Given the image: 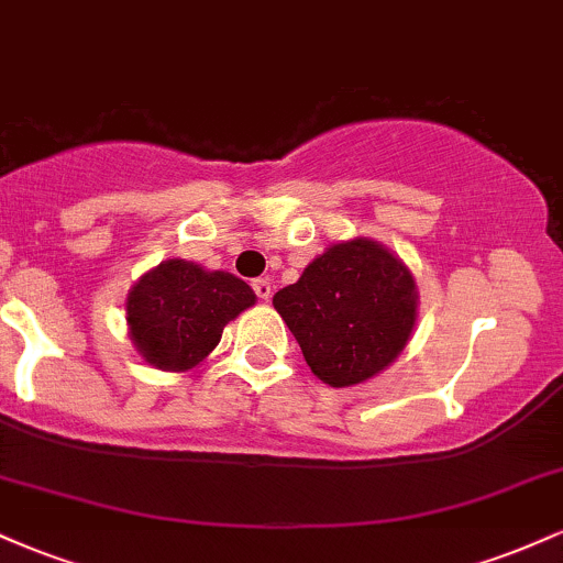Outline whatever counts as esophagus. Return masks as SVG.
Returning <instances> with one entry per match:
<instances>
[{"label":"esophagus","mask_w":563,"mask_h":563,"mask_svg":"<svg viewBox=\"0 0 563 563\" xmlns=\"http://www.w3.org/2000/svg\"><path fill=\"white\" fill-rule=\"evenodd\" d=\"M254 290L256 296L264 301H269V296H273V283L267 280V277H260V280H254Z\"/></svg>","instance_id":"obj_1"}]
</instances>
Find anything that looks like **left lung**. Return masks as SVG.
I'll return each instance as SVG.
<instances>
[{"label": "left lung", "instance_id": "8db88e82", "mask_svg": "<svg viewBox=\"0 0 563 563\" xmlns=\"http://www.w3.org/2000/svg\"><path fill=\"white\" fill-rule=\"evenodd\" d=\"M273 303L309 371L346 389L384 373L405 352L418 320V286L391 249L352 238L328 245Z\"/></svg>", "mask_w": 563, "mask_h": 563}]
</instances>
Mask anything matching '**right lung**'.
<instances>
[{
    "mask_svg": "<svg viewBox=\"0 0 563 563\" xmlns=\"http://www.w3.org/2000/svg\"><path fill=\"white\" fill-rule=\"evenodd\" d=\"M254 303V288L241 277L166 260L129 288V339L147 365L187 373L214 352L224 325Z\"/></svg>",
    "mask_w": 563,
    "mask_h": 563,
    "instance_id": "add662e5",
    "label": "right lung"
}]
</instances>
